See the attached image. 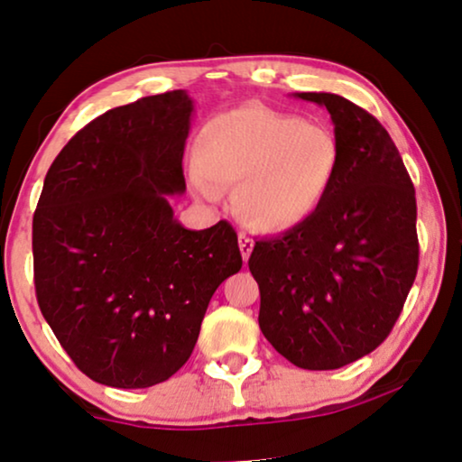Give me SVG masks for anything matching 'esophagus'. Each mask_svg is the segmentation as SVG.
<instances>
[{"label": "esophagus", "instance_id": "34e87169", "mask_svg": "<svg viewBox=\"0 0 462 462\" xmlns=\"http://www.w3.org/2000/svg\"><path fill=\"white\" fill-rule=\"evenodd\" d=\"M238 249H240V254H243V261H249L251 251H253V240L246 236V234H240L238 236Z\"/></svg>", "mask_w": 462, "mask_h": 462}]
</instances>
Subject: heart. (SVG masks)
Wrapping results in <instances>:
<instances>
[{"instance_id": "b5f03b06", "label": "heart", "mask_w": 462, "mask_h": 462, "mask_svg": "<svg viewBox=\"0 0 462 462\" xmlns=\"http://www.w3.org/2000/svg\"><path fill=\"white\" fill-rule=\"evenodd\" d=\"M192 187L216 199L234 189L232 208L246 228L280 234L299 228L328 201L342 170L334 130L263 106L222 112L197 141Z\"/></svg>"}]
</instances>
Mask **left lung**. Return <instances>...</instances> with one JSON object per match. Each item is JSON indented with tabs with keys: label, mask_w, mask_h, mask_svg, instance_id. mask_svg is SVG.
Segmentation results:
<instances>
[{
	"label": "left lung",
	"mask_w": 462,
	"mask_h": 462,
	"mask_svg": "<svg viewBox=\"0 0 462 462\" xmlns=\"http://www.w3.org/2000/svg\"><path fill=\"white\" fill-rule=\"evenodd\" d=\"M326 107L342 144L328 201L299 228L259 240L249 270L259 328L302 369H338L385 340L417 275L415 189L374 116L336 93H294Z\"/></svg>",
	"instance_id": "1"
}]
</instances>
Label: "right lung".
Wrapping results in <instances>:
<instances>
[{"label": "right lung", "mask_w": 462, "mask_h": 462, "mask_svg": "<svg viewBox=\"0 0 462 462\" xmlns=\"http://www.w3.org/2000/svg\"><path fill=\"white\" fill-rule=\"evenodd\" d=\"M187 91L109 109L79 130L47 171L32 217L34 288L45 321L82 374L149 388L195 348L208 305L243 267L228 222L189 230Z\"/></svg>", "instance_id": "add662e5"}]
</instances>
